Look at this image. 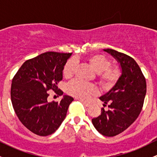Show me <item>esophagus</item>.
Here are the masks:
<instances>
[{"mask_svg":"<svg viewBox=\"0 0 157 157\" xmlns=\"http://www.w3.org/2000/svg\"><path fill=\"white\" fill-rule=\"evenodd\" d=\"M80 102H81L82 103H83V105H84L86 107H90V103H89V102H85V101H83V100H80Z\"/></svg>","mask_w":157,"mask_h":157,"instance_id":"esophagus-1","label":"esophagus"}]
</instances>
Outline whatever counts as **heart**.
<instances>
[{"mask_svg": "<svg viewBox=\"0 0 157 157\" xmlns=\"http://www.w3.org/2000/svg\"><path fill=\"white\" fill-rule=\"evenodd\" d=\"M86 61L96 72L98 81L104 88H110L116 83L120 77L121 71L118 67L111 66V61L108 58L102 54H93L86 58ZM77 67V61L74 58H71L66 62L63 68V74L66 78L73 77ZM69 94L86 99L92 95L97 93V90L93 85L76 80L67 86Z\"/></svg>", "mask_w": 157, "mask_h": 157, "instance_id": "obj_1", "label": "heart"}]
</instances>
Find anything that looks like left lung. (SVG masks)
<instances>
[{"label":"left lung","instance_id":"8db88e82","mask_svg":"<svg viewBox=\"0 0 157 157\" xmlns=\"http://www.w3.org/2000/svg\"><path fill=\"white\" fill-rule=\"evenodd\" d=\"M120 64L121 74L115 86L100 96L109 110L92 119L95 128L102 135L114 137L125 131L142 110L147 92L146 80L134 58L111 48L104 49Z\"/></svg>","mask_w":157,"mask_h":157}]
</instances>
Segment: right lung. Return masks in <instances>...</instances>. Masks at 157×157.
I'll list each match as a JSON object with an SVG mask.
<instances>
[{
	"instance_id": "right-lung-1",
	"label": "right lung",
	"mask_w": 157,
	"mask_h": 157,
	"mask_svg": "<svg viewBox=\"0 0 157 157\" xmlns=\"http://www.w3.org/2000/svg\"><path fill=\"white\" fill-rule=\"evenodd\" d=\"M72 53L48 52L27 60L13 77L11 102L22 124L39 136L53 134L65 118L74 100L64 95L61 102H48V91L61 96L58 83L63 78V68Z\"/></svg>"
}]
</instances>
